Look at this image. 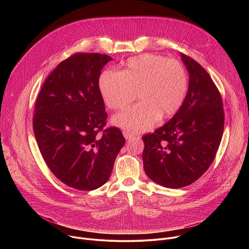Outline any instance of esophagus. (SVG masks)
Returning a JSON list of instances; mask_svg holds the SVG:
<instances>
[{
	"mask_svg": "<svg viewBox=\"0 0 249 249\" xmlns=\"http://www.w3.org/2000/svg\"><path fill=\"white\" fill-rule=\"evenodd\" d=\"M123 135H124V137H125V139H127V140H129V139H131V138H133V134L132 133H130L129 131H124L123 132Z\"/></svg>",
	"mask_w": 249,
	"mask_h": 249,
	"instance_id": "obj_1",
	"label": "esophagus"
}]
</instances>
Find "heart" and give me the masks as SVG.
I'll return each mask as SVG.
<instances>
[{"mask_svg": "<svg viewBox=\"0 0 249 249\" xmlns=\"http://www.w3.org/2000/svg\"><path fill=\"white\" fill-rule=\"evenodd\" d=\"M100 95L108 108L122 110L134 91L140 102L115 115L112 122L130 132L151 129L161 116L173 115L181 106L188 88L184 66L177 60L143 54L130 58L122 72L105 70L98 80Z\"/></svg>", "mask_w": 249, "mask_h": 249, "instance_id": "1", "label": "heart"}]
</instances>
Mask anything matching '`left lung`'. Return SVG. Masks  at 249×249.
I'll return each mask as SVG.
<instances>
[{"mask_svg":"<svg viewBox=\"0 0 249 249\" xmlns=\"http://www.w3.org/2000/svg\"><path fill=\"white\" fill-rule=\"evenodd\" d=\"M189 87L179 110L154 133L142 137L146 174L166 188L192 184L207 171L221 144L225 113L221 93L207 71L181 54Z\"/></svg>","mask_w":249,"mask_h":249,"instance_id":"obj_1","label":"left lung"}]
</instances>
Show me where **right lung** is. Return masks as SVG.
<instances>
[{
	"instance_id": "1",
	"label": "right lung",
	"mask_w": 249,
	"mask_h": 249,
	"mask_svg": "<svg viewBox=\"0 0 249 249\" xmlns=\"http://www.w3.org/2000/svg\"><path fill=\"white\" fill-rule=\"evenodd\" d=\"M111 60L99 53L70 56L47 77L35 103L32 125L38 148L52 173L69 187L102 186L125 144L119 128H104L107 113L98 80Z\"/></svg>"
}]
</instances>
